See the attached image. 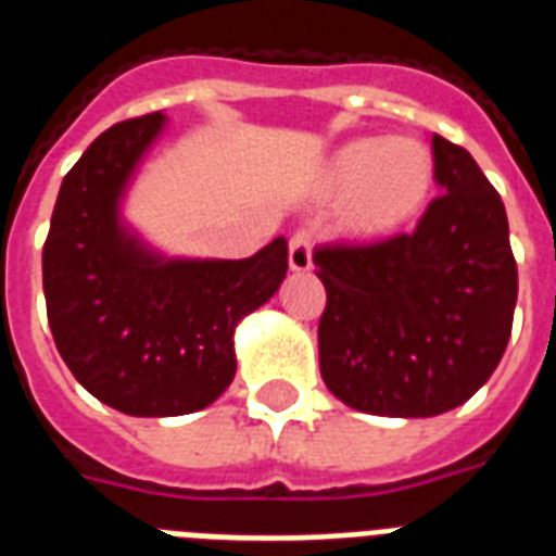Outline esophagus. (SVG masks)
I'll list each match as a JSON object with an SVG mask.
<instances>
[{
    "instance_id": "obj_1",
    "label": "esophagus",
    "mask_w": 556,
    "mask_h": 556,
    "mask_svg": "<svg viewBox=\"0 0 556 556\" xmlns=\"http://www.w3.org/2000/svg\"><path fill=\"white\" fill-rule=\"evenodd\" d=\"M290 269L292 273H309L313 269V243H309L306 232H295L290 238Z\"/></svg>"
}]
</instances>
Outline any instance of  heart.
<instances>
[{"label":"heart","mask_w":556,"mask_h":556,"mask_svg":"<svg viewBox=\"0 0 556 556\" xmlns=\"http://www.w3.org/2000/svg\"><path fill=\"white\" fill-rule=\"evenodd\" d=\"M433 189V157L410 137H358L339 146L318 175V192L339 203L353 238H388L419 215Z\"/></svg>","instance_id":"heart-1"}]
</instances>
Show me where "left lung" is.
<instances>
[{
    "mask_svg": "<svg viewBox=\"0 0 556 556\" xmlns=\"http://www.w3.org/2000/svg\"><path fill=\"white\" fill-rule=\"evenodd\" d=\"M439 194L416 232L318 247L321 379L353 410L428 419L477 393L503 358L517 261L503 198L462 146L433 135Z\"/></svg>",
    "mask_w": 556,
    "mask_h": 556,
    "instance_id": "8db88e82",
    "label": "left lung"
}]
</instances>
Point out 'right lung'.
<instances>
[{"label": "right lung", "instance_id": "obj_1", "mask_svg": "<svg viewBox=\"0 0 556 556\" xmlns=\"http://www.w3.org/2000/svg\"><path fill=\"white\" fill-rule=\"evenodd\" d=\"M146 114L102 131L56 194L46 250L48 324L74 379L128 416L203 410L235 379V327L287 278V241L252 257H172L123 217L166 128Z\"/></svg>", "mask_w": 556, "mask_h": 556}]
</instances>
